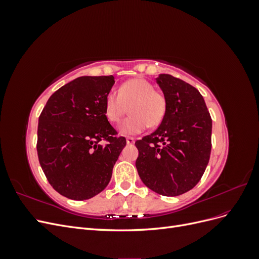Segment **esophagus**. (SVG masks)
I'll list each match as a JSON object with an SVG mask.
<instances>
[{"mask_svg": "<svg viewBox=\"0 0 259 259\" xmlns=\"http://www.w3.org/2000/svg\"><path fill=\"white\" fill-rule=\"evenodd\" d=\"M135 143V138H133V137H126V144L127 145H133Z\"/></svg>", "mask_w": 259, "mask_h": 259, "instance_id": "1", "label": "esophagus"}]
</instances>
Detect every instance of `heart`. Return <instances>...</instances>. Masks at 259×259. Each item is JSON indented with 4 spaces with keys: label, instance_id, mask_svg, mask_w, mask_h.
I'll return each instance as SVG.
<instances>
[{
    "label": "heart",
    "instance_id": "heart-1",
    "mask_svg": "<svg viewBox=\"0 0 259 259\" xmlns=\"http://www.w3.org/2000/svg\"><path fill=\"white\" fill-rule=\"evenodd\" d=\"M128 108L131 115L121 124L120 131L125 135H135L145 131L148 125L159 126L166 115L167 99L151 82L135 77L124 82L119 93L109 92L105 99V114L111 123H120Z\"/></svg>",
    "mask_w": 259,
    "mask_h": 259
}]
</instances>
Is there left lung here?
Returning a JSON list of instances; mask_svg holds the SVG:
<instances>
[{
	"mask_svg": "<svg viewBox=\"0 0 259 259\" xmlns=\"http://www.w3.org/2000/svg\"><path fill=\"white\" fill-rule=\"evenodd\" d=\"M167 111L152 134L135 143L136 167L152 191L176 197L191 190L204 174L211 149V117L200 92L170 74L156 79Z\"/></svg>",
	"mask_w": 259,
	"mask_h": 259,
	"instance_id": "left-lung-1",
	"label": "left lung"
}]
</instances>
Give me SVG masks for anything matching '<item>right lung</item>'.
<instances>
[{
  "mask_svg": "<svg viewBox=\"0 0 259 259\" xmlns=\"http://www.w3.org/2000/svg\"><path fill=\"white\" fill-rule=\"evenodd\" d=\"M113 84V75L77 77L53 94L38 117V162L51 186L68 199L103 191L126 145L105 114Z\"/></svg>",
  "mask_w": 259,
  "mask_h": 259,
  "instance_id": "add662e5",
  "label": "right lung"
}]
</instances>
